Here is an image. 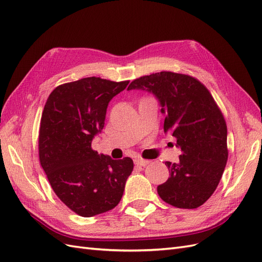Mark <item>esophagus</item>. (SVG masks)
<instances>
[{
  "label": "esophagus",
  "mask_w": 262,
  "mask_h": 262,
  "mask_svg": "<svg viewBox=\"0 0 262 262\" xmlns=\"http://www.w3.org/2000/svg\"><path fill=\"white\" fill-rule=\"evenodd\" d=\"M134 162H135V164H137V166L145 167V166H147V164L149 163V160H145V159H141V158H136L135 160H134Z\"/></svg>",
  "instance_id": "obj_1"
}]
</instances>
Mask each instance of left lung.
<instances>
[{"label":"left lung","mask_w":262,"mask_h":262,"mask_svg":"<svg viewBox=\"0 0 262 262\" xmlns=\"http://www.w3.org/2000/svg\"><path fill=\"white\" fill-rule=\"evenodd\" d=\"M130 90L152 93L164 115L163 130L181 155L167 161L170 177L158 185L159 196L179 208H196L217 188L226 167L227 126L208 90L196 79L169 71L134 80Z\"/></svg>","instance_id":"left-lung-1"}]
</instances>
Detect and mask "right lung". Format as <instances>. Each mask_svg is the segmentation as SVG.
I'll use <instances>...</instances> for the list:
<instances>
[{"instance_id":"obj_1","label":"right lung","mask_w":262,"mask_h":262,"mask_svg":"<svg viewBox=\"0 0 262 262\" xmlns=\"http://www.w3.org/2000/svg\"><path fill=\"white\" fill-rule=\"evenodd\" d=\"M128 83L83 78L57 86L45 104L40 164L56 195L83 217L114 208L133 171L128 157L114 160L91 147L103 129L110 101Z\"/></svg>"}]
</instances>
